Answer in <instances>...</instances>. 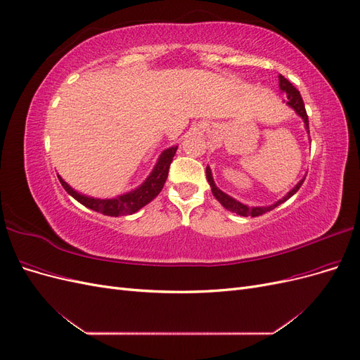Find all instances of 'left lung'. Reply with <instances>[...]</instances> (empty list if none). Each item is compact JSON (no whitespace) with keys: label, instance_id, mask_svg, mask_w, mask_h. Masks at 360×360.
Listing matches in <instances>:
<instances>
[{"label":"left lung","instance_id":"left-lung-1","mask_svg":"<svg viewBox=\"0 0 360 360\" xmlns=\"http://www.w3.org/2000/svg\"><path fill=\"white\" fill-rule=\"evenodd\" d=\"M279 90L287 96V99H288L287 105H288L290 108H292V110L296 111V114H297L299 117H302L303 123H304V129H307V132L309 134L308 115H307V110H304V105H303L300 93H299L296 89H294V85H292L288 79H285L282 75H279ZM205 174H207V181H209L210 188H212L213 197H214L217 201H219V202L225 207L226 210H230V212L237 213V214H240V216H252V217L259 216V214H264V213H267V212H270V210H274L275 207H278L279 204L285 202L288 198H291L292 195L300 189L302 183L304 181V177H303V179L296 184V186H294V188L285 195V197H282V198L278 200L275 204L263 205V207H252V205H246V204H243V202H240V201H237L236 198L230 197V195L222 192L219 188H217L214 180H213V174H212V169H210L209 165H207V168H205Z\"/></svg>","mask_w":360,"mask_h":360}]
</instances>
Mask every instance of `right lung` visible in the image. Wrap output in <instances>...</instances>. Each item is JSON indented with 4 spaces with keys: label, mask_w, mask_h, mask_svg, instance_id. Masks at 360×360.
Here are the masks:
<instances>
[{
    "label": "right lung",
    "mask_w": 360,
    "mask_h": 360,
    "mask_svg": "<svg viewBox=\"0 0 360 360\" xmlns=\"http://www.w3.org/2000/svg\"><path fill=\"white\" fill-rule=\"evenodd\" d=\"M176 151H177V146H172L167 150H163L153 171L150 172V176L144 180L143 184H139V186L134 191L117 195V197H112V198L89 197V195H84L78 191H75L69 183L63 180L61 176H58V180L61 183V186L66 189V192L72 195L76 201H79L82 205H85L86 209H91L97 213H103L106 216L132 214L143 209L144 205H147L150 201H153L158 197L159 192L163 188V184L167 181L169 165L174 155H176Z\"/></svg>",
    "instance_id": "obj_1"
}]
</instances>
